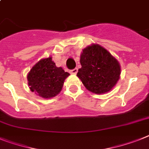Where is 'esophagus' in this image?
I'll list each match as a JSON object with an SVG mask.
<instances>
[{
	"mask_svg": "<svg viewBox=\"0 0 149 149\" xmlns=\"http://www.w3.org/2000/svg\"><path fill=\"white\" fill-rule=\"evenodd\" d=\"M70 72L71 74L76 75L77 73V72H78V69L75 68V69H73V70H71L70 71Z\"/></svg>",
	"mask_w": 149,
	"mask_h": 149,
	"instance_id": "obj_1",
	"label": "esophagus"
}]
</instances>
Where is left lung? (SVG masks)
I'll return each instance as SVG.
<instances>
[{"instance_id":"left-lung-1","label":"left lung","mask_w":149,"mask_h":149,"mask_svg":"<svg viewBox=\"0 0 149 149\" xmlns=\"http://www.w3.org/2000/svg\"><path fill=\"white\" fill-rule=\"evenodd\" d=\"M80 63L82 67L77 76L86 89L95 94L111 91L120 77L119 61L98 44H92L82 49Z\"/></svg>"}]
</instances>
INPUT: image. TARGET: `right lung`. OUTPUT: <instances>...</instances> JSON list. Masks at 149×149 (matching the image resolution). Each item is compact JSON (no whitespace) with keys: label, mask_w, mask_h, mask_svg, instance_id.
<instances>
[{"label":"right lung","mask_w":149,"mask_h":149,"mask_svg":"<svg viewBox=\"0 0 149 149\" xmlns=\"http://www.w3.org/2000/svg\"><path fill=\"white\" fill-rule=\"evenodd\" d=\"M70 73L57 67L52 57L41 59L27 75L29 89L43 98L55 97L61 92L65 79Z\"/></svg>","instance_id":"add662e5"}]
</instances>
